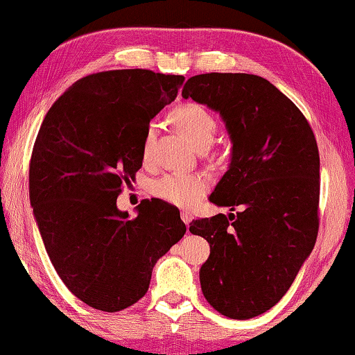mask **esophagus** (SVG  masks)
<instances>
[{"label": "esophagus", "mask_w": 355, "mask_h": 355, "mask_svg": "<svg viewBox=\"0 0 355 355\" xmlns=\"http://www.w3.org/2000/svg\"><path fill=\"white\" fill-rule=\"evenodd\" d=\"M181 218H182V220H184V223H186V225L189 227V224L192 223V219H193V214L190 213V211H182L181 213Z\"/></svg>", "instance_id": "34e87169"}]
</instances>
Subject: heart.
I'll list each match as a JSON object with an SVG mask.
<instances>
[{
  "label": "heart",
  "mask_w": 355,
  "mask_h": 355,
  "mask_svg": "<svg viewBox=\"0 0 355 355\" xmlns=\"http://www.w3.org/2000/svg\"><path fill=\"white\" fill-rule=\"evenodd\" d=\"M171 118L179 130L186 135L193 146L198 148H208L211 146L216 132H218V121L214 115L203 105L187 102L173 110ZM157 137V125L148 123L142 137V158L148 160L152 153L153 142ZM209 178L203 173H168L165 176L150 182V193L153 197L163 200L181 208L193 207L198 200L205 197L209 189Z\"/></svg>",
  "instance_id": "obj_1"
}]
</instances>
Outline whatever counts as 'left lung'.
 Returning a JSON list of instances; mask_svg holds the SVG:
<instances>
[{
  "instance_id": "8db88e82",
  "label": "left lung",
  "mask_w": 355,
  "mask_h": 355,
  "mask_svg": "<svg viewBox=\"0 0 355 355\" xmlns=\"http://www.w3.org/2000/svg\"><path fill=\"white\" fill-rule=\"evenodd\" d=\"M184 99L219 112L232 160L213 203L237 214L195 219L189 230L209 243L200 269L203 296L219 314H264L282 300L318 234L320 158L314 131L284 92L250 73H203Z\"/></svg>"
}]
</instances>
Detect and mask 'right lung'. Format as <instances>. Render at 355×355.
I'll return each instance as SVG.
<instances>
[{"label": "right lung", "instance_id": "1", "mask_svg": "<svg viewBox=\"0 0 355 355\" xmlns=\"http://www.w3.org/2000/svg\"><path fill=\"white\" fill-rule=\"evenodd\" d=\"M182 75L128 69L91 73L46 114L30 158V203L55 272L94 309L141 300L152 269L186 234L176 208L152 200L137 216L116 208L142 166V137L176 99Z\"/></svg>", "mask_w": 355, "mask_h": 355}]
</instances>
